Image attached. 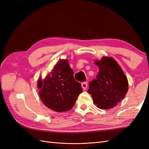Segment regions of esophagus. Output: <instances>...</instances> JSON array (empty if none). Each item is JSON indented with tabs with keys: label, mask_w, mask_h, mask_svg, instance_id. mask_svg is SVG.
<instances>
[{
	"label": "esophagus",
	"mask_w": 149,
	"mask_h": 149,
	"mask_svg": "<svg viewBox=\"0 0 149 149\" xmlns=\"http://www.w3.org/2000/svg\"><path fill=\"white\" fill-rule=\"evenodd\" d=\"M81 86H82V88L83 90H86L87 88V86H88V83H83L81 84Z\"/></svg>",
	"instance_id": "34e87169"
}]
</instances>
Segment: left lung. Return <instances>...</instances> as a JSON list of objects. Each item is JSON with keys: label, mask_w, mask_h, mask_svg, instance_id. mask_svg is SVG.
<instances>
[{"label": "left lung", "mask_w": 149, "mask_h": 149, "mask_svg": "<svg viewBox=\"0 0 149 149\" xmlns=\"http://www.w3.org/2000/svg\"><path fill=\"white\" fill-rule=\"evenodd\" d=\"M95 63L100 68L96 79L89 83L88 93L93 103L102 109H109L118 105L128 91V80L121 67L113 58L103 56Z\"/></svg>", "instance_id": "left-lung-1"}]
</instances>
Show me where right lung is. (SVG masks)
<instances>
[{
	"instance_id": "right-lung-1",
	"label": "right lung",
	"mask_w": 149,
	"mask_h": 149,
	"mask_svg": "<svg viewBox=\"0 0 149 149\" xmlns=\"http://www.w3.org/2000/svg\"><path fill=\"white\" fill-rule=\"evenodd\" d=\"M73 74L68 60L60 59L45 78H39L37 87L40 100L49 109L62 112L74 105L83 89Z\"/></svg>"
}]
</instances>
